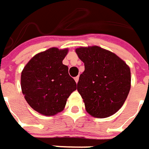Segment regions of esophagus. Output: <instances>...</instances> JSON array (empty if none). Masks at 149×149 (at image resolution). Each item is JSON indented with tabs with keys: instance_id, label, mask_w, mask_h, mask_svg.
<instances>
[{
	"instance_id": "34e87169",
	"label": "esophagus",
	"mask_w": 149,
	"mask_h": 149,
	"mask_svg": "<svg viewBox=\"0 0 149 149\" xmlns=\"http://www.w3.org/2000/svg\"><path fill=\"white\" fill-rule=\"evenodd\" d=\"M78 79H79V77H76L74 78L75 82H76V83H77V82H78Z\"/></svg>"
}]
</instances>
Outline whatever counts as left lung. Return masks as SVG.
<instances>
[{
	"label": "left lung",
	"mask_w": 149,
	"mask_h": 149,
	"mask_svg": "<svg viewBox=\"0 0 149 149\" xmlns=\"http://www.w3.org/2000/svg\"><path fill=\"white\" fill-rule=\"evenodd\" d=\"M84 63L77 91L85 109L95 118H107L118 112L130 89V70L126 63L115 54L98 46L76 49Z\"/></svg>",
	"instance_id": "left-lung-1"
}]
</instances>
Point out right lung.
Segmentation results:
<instances>
[{"label": "right lung", "mask_w": 149, "mask_h": 149, "mask_svg": "<svg viewBox=\"0 0 149 149\" xmlns=\"http://www.w3.org/2000/svg\"><path fill=\"white\" fill-rule=\"evenodd\" d=\"M68 49L51 47L36 54L21 72V88L35 111L54 116L65 107L67 98L77 89L75 80L62 61Z\"/></svg>", "instance_id": "right-lung-1"}]
</instances>
